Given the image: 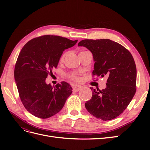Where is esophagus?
I'll return each mask as SVG.
<instances>
[{
    "label": "esophagus",
    "mask_w": 150,
    "mask_h": 150,
    "mask_svg": "<svg viewBox=\"0 0 150 150\" xmlns=\"http://www.w3.org/2000/svg\"><path fill=\"white\" fill-rule=\"evenodd\" d=\"M81 88H82V86H80V85H76V86H74V87H73V91H76V92L79 91Z\"/></svg>",
    "instance_id": "1"
}]
</instances>
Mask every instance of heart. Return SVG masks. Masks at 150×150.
I'll list each match as a JSON object with an SVG mask.
<instances>
[{
    "label": "heart",
    "mask_w": 150,
    "mask_h": 150,
    "mask_svg": "<svg viewBox=\"0 0 150 150\" xmlns=\"http://www.w3.org/2000/svg\"><path fill=\"white\" fill-rule=\"evenodd\" d=\"M65 56H66V54H63V55L62 56V57H61V61L64 60V57H65ZM74 79L75 80H76V81H79V79H78V78H76V77H74Z\"/></svg>",
    "instance_id": "1"
}]
</instances>
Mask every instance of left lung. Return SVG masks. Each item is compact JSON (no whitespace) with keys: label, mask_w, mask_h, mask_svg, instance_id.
<instances>
[{"label":"left lung","mask_w":150,"mask_h":150,"mask_svg":"<svg viewBox=\"0 0 150 150\" xmlns=\"http://www.w3.org/2000/svg\"><path fill=\"white\" fill-rule=\"evenodd\" d=\"M91 52L95 62L93 74L108 77L106 88L93 90L92 98L85 103L86 110L103 121L123 112L136 93L137 67L131 54L121 44L108 39H84L78 43Z\"/></svg>","instance_id":"obj_1"}]
</instances>
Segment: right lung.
I'll list each match as a JSON object with an SVG mask.
<instances>
[{
    "label": "right lung",
    "mask_w": 150,
    "mask_h": 150,
    "mask_svg": "<svg viewBox=\"0 0 150 150\" xmlns=\"http://www.w3.org/2000/svg\"><path fill=\"white\" fill-rule=\"evenodd\" d=\"M78 42L57 35L34 38L21 49L14 69V79L21 100L32 115L46 119L59 112L72 92L66 82L56 86L46 79L57 67L65 49Z\"/></svg>",
    "instance_id": "right-lung-1"
}]
</instances>
